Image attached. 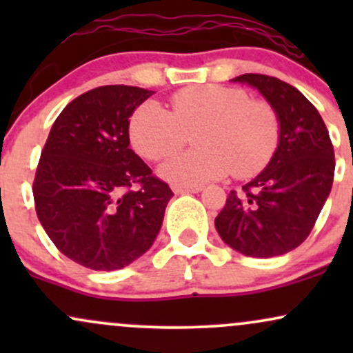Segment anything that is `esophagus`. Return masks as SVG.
<instances>
[{
	"label": "esophagus",
	"mask_w": 353,
	"mask_h": 353,
	"mask_svg": "<svg viewBox=\"0 0 353 353\" xmlns=\"http://www.w3.org/2000/svg\"><path fill=\"white\" fill-rule=\"evenodd\" d=\"M172 190L176 194H196V192H201L202 190V185H181V184H174L172 185Z\"/></svg>",
	"instance_id": "34e87169"
}]
</instances>
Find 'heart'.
Segmentation results:
<instances>
[{"label": "heart", "mask_w": 353, "mask_h": 353, "mask_svg": "<svg viewBox=\"0 0 353 353\" xmlns=\"http://www.w3.org/2000/svg\"><path fill=\"white\" fill-rule=\"evenodd\" d=\"M199 149L174 157L161 176L176 184H199L234 172L250 177L272 159L281 137L277 111L242 89L196 86L177 91L171 112L144 103L129 123V137L144 159L163 161L194 136Z\"/></svg>", "instance_id": "b5f03b06"}]
</instances>
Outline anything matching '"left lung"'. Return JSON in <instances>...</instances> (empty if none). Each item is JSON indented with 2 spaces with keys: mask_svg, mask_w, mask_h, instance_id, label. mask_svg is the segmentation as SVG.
I'll use <instances>...</instances> for the list:
<instances>
[{
  "mask_svg": "<svg viewBox=\"0 0 353 353\" xmlns=\"http://www.w3.org/2000/svg\"><path fill=\"white\" fill-rule=\"evenodd\" d=\"M257 88L277 111L281 137L255 179L230 190L216 229L225 244L249 257H275L309 237L334 182L335 157L322 116L297 88L265 74L234 78Z\"/></svg>",
  "mask_w": 353,
  "mask_h": 353,
  "instance_id": "8db88e82",
  "label": "left lung"
}]
</instances>
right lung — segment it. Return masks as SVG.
Listing matches in <instances>:
<instances>
[{
    "label": "right lung",
    "mask_w": 353,
    "mask_h": 353,
    "mask_svg": "<svg viewBox=\"0 0 353 353\" xmlns=\"http://www.w3.org/2000/svg\"><path fill=\"white\" fill-rule=\"evenodd\" d=\"M154 91L112 84L56 117L33 182L39 222L71 261L116 270L148 252L174 192L129 149V117Z\"/></svg>",
    "instance_id": "1"
}]
</instances>
